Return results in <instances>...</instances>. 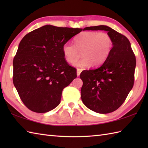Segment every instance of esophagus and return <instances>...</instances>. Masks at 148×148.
<instances>
[{"label":"esophagus","mask_w":148,"mask_h":148,"mask_svg":"<svg viewBox=\"0 0 148 148\" xmlns=\"http://www.w3.org/2000/svg\"><path fill=\"white\" fill-rule=\"evenodd\" d=\"M81 72H82V69H77V76H79V75H80Z\"/></svg>","instance_id":"obj_1"}]
</instances>
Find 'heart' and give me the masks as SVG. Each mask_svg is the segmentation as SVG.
Returning <instances> with one entry per match:
<instances>
[{
  "label": "heart",
  "mask_w": 148,
  "mask_h": 148,
  "mask_svg": "<svg viewBox=\"0 0 148 148\" xmlns=\"http://www.w3.org/2000/svg\"><path fill=\"white\" fill-rule=\"evenodd\" d=\"M113 41L106 32H84L75 39V45L65 42L62 46V52L66 61L73 63L80 55L83 56L73 64L84 68L90 64L97 67L106 61L111 53Z\"/></svg>",
  "instance_id": "b5f03b06"
}]
</instances>
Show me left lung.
<instances>
[{
    "label": "left lung",
    "mask_w": 148,
    "mask_h": 148,
    "mask_svg": "<svg viewBox=\"0 0 148 148\" xmlns=\"http://www.w3.org/2000/svg\"><path fill=\"white\" fill-rule=\"evenodd\" d=\"M83 30H104L111 36L113 46L108 58L99 67L84 70L81 100L93 111L107 114L116 111L132 89L136 59L126 37L106 25L88 27Z\"/></svg>",
    "instance_id": "8db88e82"
}]
</instances>
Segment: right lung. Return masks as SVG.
I'll return each mask as SVG.
<instances>
[{"mask_svg": "<svg viewBox=\"0 0 148 148\" xmlns=\"http://www.w3.org/2000/svg\"><path fill=\"white\" fill-rule=\"evenodd\" d=\"M82 29L46 25L27 34L13 60V83L27 108L46 112L60 103L63 89L76 78V69L64 58L62 46Z\"/></svg>", "mask_w": 148, "mask_h": 148, "instance_id": "right-lung-1", "label": "right lung"}]
</instances>
